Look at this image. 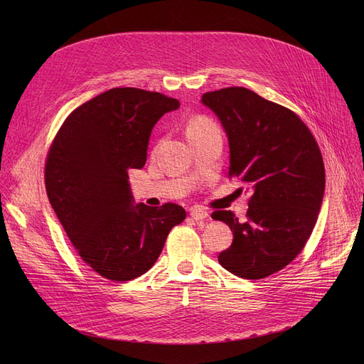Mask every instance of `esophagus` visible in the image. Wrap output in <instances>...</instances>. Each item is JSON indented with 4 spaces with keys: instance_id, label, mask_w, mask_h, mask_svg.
I'll return each mask as SVG.
<instances>
[{
    "instance_id": "esophagus-1",
    "label": "esophagus",
    "mask_w": 364,
    "mask_h": 364,
    "mask_svg": "<svg viewBox=\"0 0 364 364\" xmlns=\"http://www.w3.org/2000/svg\"><path fill=\"white\" fill-rule=\"evenodd\" d=\"M190 217H192L196 221H202V220H205L208 217V211H206L205 208L193 206L192 209H190Z\"/></svg>"
}]
</instances>
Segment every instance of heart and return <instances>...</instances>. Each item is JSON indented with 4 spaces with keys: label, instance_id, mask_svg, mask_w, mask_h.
I'll return each instance as SVG.
<instances>
[{
    "label": "heart",
    "instance_id": "1",
    "mask_svg": "<svg viewBox=\"0 0 364 364\" xmlns=\"http://www.w3.org/2000/svg\"><path fill=\"white\" fill-rule=\"evenodd\" d=\"M215 127L211 121H208L206 118H195L193 121H190L188 127H187V134L190 132H198V131H203L208 128Z\"/></svg>",
    "mask_w": 364,
    "mask_h": 364
}]
</instances>
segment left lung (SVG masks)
<instances>
[{"label": "left lung", "mask_w": 364, "mask_h": 364, "mask_svg": "<svg viewBox=\"0 0 364 364\" xmlns=\"http://www.w3.org/2000/svg\"><path fill=\"white\" fill-rule=\"evenodd\" d=\"M200 102L225 131L228 178L252 192L245 221L232 211L213 214L233 232V243L218 262L242 279H264L302 251L316 225L324 195L320 149L292 110L247 88L205 92Z\"/></svg>", "instance_id": "8db88e82"}]
</instances>
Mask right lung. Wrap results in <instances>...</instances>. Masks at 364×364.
I'll list each match as a JSON object with an SVG mask.
<instances>
[{
	"label": "right lung",
	"instance_id": "1",
	"mask_svg": "<svg viewBox=\"0 0 364 364\" xmlns=\"http://www.w3.org/2000/svg\"><path fill=\"white\" fill-rule=\"evenodd\" d=\"M180 102L139 88H112L76 107L51 144L48 200L80 257L113 282L136 279L159 258L183 206L136 203L128 169H141L153 127Z\"/></svg>",
	"mask_w": 364,
	"mask_h": 364
}]
</instances>
